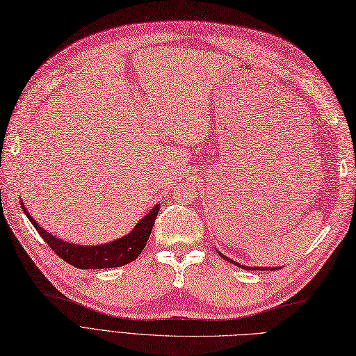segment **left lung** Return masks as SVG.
I'll use <instances>...</instances> for the list:
<instances>
[{"label": "left lung", "instance_id": "left-lung-1", "mask_svg": "<svg viewBox=\"0 0 356 356\" xmlns=\"http://www.w3.org/2000/svg\"><path fill=\"white\" fill-rule=\"evenodd\" d=\"M224 260H227L229 263H233V264H236V266H239V267H242V268H248V270H251V268H254V270H264V267H246V266H243V264H241V263H236V261H233L232 258H229V257H225V255H222L221 252H218ZM279 267H266V270H277Z\"/></svg>", "mask_w": 356, "mask_h": 356}]
</instances>
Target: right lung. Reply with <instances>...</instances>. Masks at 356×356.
<instances>
[{
	"label": "right lung",
	"mask_w": 356,
	"mask_h": 356,
	"mask_svg": "<svg viewBox=\"0 0 356 356\" xmlns=\"http://www.w3.org/2000/svg\"><path fill=\"white\" fill-rule=\"evenodd\" d=\"M20 204H22V209L28 220L34 225L41 238L49 243L51 250L55 251L63 261H67L71 266L79 268H111L124 266L136 260L138 255L141 254L145 248L149 234H152L153 225L160 209V204L157 203L156 207L135 225L131 233L123 236L120 239L104 245L84 246L63 242L62 239H58L56 236L50 234L47 230L40 227L38 222L31 217L24 202H20Z\"/></svg>",
	"instance_id": "add662e5"
}]
</instances>
